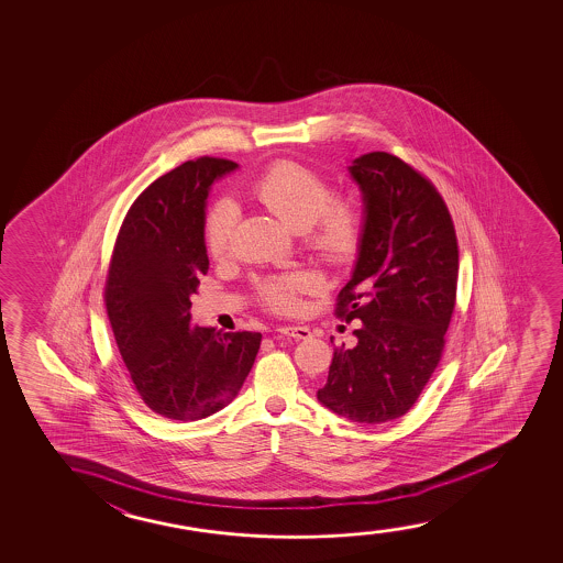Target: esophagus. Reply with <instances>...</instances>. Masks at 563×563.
<instances>
[{"label":"esophagus","instance_id":"34e87169","mask_svg":"<svg viewBox=\"0 0 563 563\" xmlns=\"http://www.w3.org/2000/svg\"><path fill=\"white\" fill-rule=\"evenodd\" d=\"M278 332H280V334H285V336H290V339H311V331H309L308 327H300V324H286V327H280Z\"/></svg>","mask_w":563,"mask_h":563}]
</instances>
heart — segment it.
Wrapping results in <instances>:
<instances>
[{
	"label": "heart",
	"mask_w": 563,
	"mask_h": 563,
	"mask_svg": "<svg viewBox=\"0 0 563 563\" xmlns=\"http://www.w3.org/2000/svg\"><path fill=\"white\" fill-rule=\"evenodd\" d=\"M252 194L271 213L294 231L306 232L313 252L331 263L354 257L362 242L363 219L360 209L346 200H332V188L316 170L300 163L278 162L271 165L252 185ZM239 211L231 201H219L206 219V246L209 254L221 257L229 252ZM313 285L308 273H288L263 280L262 300L271 309L292 311L298 294Z\"/></svg>",
	"instance_id": "b5f03b06"
}]
</instances>
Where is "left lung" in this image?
Returning a JSON list of instances; mask_svg holds the SVG:
<instances>
[{"mask_svg":"<svg viewBox=\"0 0 563 563\" xmlns=\"http://www.w3.org/2000/svg\"><path fill=\"white\" fill-rule=\"evenodd\" d=\"M347 173L362 194L363 232L339 313L362 324L355 346L334 350L317 400L354 423L378 424L408 413L439 365L457 242L440 194L396 155H360Z\"/></svg>","mask_w":563,"mask_h":563,"instance_id":"1","label":"left lung"}]
</instances>
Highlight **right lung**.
I'll list each match as a JSON object with an SVG mask.
<instances>
[{"mask_svg":"<svg viewBox=\"0 0 563 563\" xmlns=\"http://www.w3.org/2000/svg\"><path fill=\"white\" fill-rule=\"evenodd\" d=\"M239 163L200 157L154 180L124 217L106 283V308L132 383L155 413L198 421L227 408L252 369L260 332L194 324L209 269L206 201Z\"/></svg>","mask_w":563,"mask_h":563,"instance_id":"right-lung-1","label":"right lung"}]
</instances>
